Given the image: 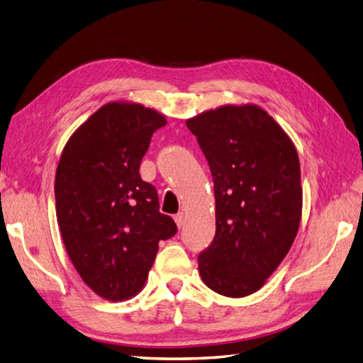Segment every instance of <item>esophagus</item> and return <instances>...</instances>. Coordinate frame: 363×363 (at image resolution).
<instances>
[{
  "label": "esophagus",
  "mask_w": 363,
  "mask_h": 363,
  "mask_svg": "<svg viewBox=\"0 0 363 363\" xmlns=\"http://www.w3.org/2000/svg\"><path fill=\"white\" fill-rule=\"evenodd\" d=\"M174 220H176V225H178L179 228H182L184 224H185V215H184V213H178V215L174 216Z\"/></svg>",
  "instance_id": "obj_1"
}]
</instances>
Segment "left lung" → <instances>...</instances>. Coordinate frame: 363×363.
Returning a JSON list of instances; mask_svg holds the SVG:
<instances>
[{
    "label": "left lung",
    "mask_w": 363,
    "mask_h": 363,
    "mask_svg": "<svg viewBox=\"0 0 363 363\" xmlns=\"http://www.w3.org/2000/svg\"><path fill=\"white\" fill-rule=\"evenodd\" d=\"M206 155L216 235L198 257L210 290H261L294 242L302 218L301 164L291 138L256 104H225L187 119Z\"/></svg>",
    "instance_id": "left-lung-1"
}]
</instances>
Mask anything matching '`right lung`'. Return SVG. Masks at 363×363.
Segmentation results:
<instances>
[{"label":"right lung","instance_id":"obj_1","mask_svg":"<svg viewBox=\"0 0 363 363\" xmlns=\"http://www.w3.org/2000/svg\"><path fill=\"white\" fill-rule=\"evenodd\" d=\"M160 111L132 101L99 107L72 133L55 174L61 236L73 267L106 301L132 299L147 281L160 240L176 235L139 165Z\"/></svg>","mask_w":363,"mask_h":363}]
</instances>
